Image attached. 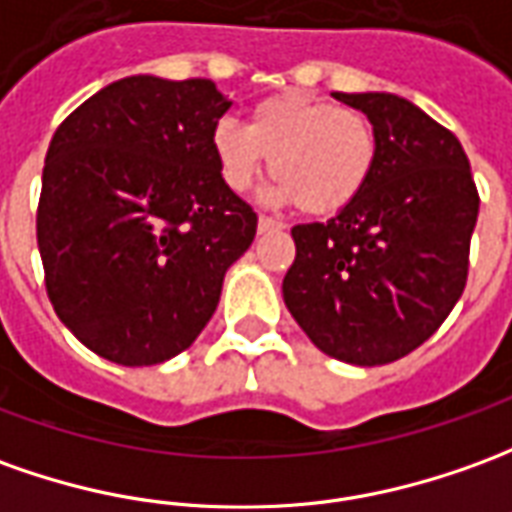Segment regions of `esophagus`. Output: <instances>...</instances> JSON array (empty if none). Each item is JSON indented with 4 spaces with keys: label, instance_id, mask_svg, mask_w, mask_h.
<instances>
[{
    "label": "esophagus",
    "instance_id": "esophagus-1",
    "mask_svg": "<svg viewBox=\"0 0 512 512\" xmlns=\"http://www.w3.org/2000/svg\"><path fill=\"white\" fill-rule=\"evenodd\" d=\"M257 230H260V232H280V230H285V224H282V221H277V219H271V216H260V219H257Z\"/></svg>",
    "mask_w": 512,
    "mask_h": 512
}]
</instances>
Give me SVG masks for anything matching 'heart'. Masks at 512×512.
I'll list each match as a JSON object with an SVG mask.
<instances>
[{"instance_id": "heart-1", "label": "heart", "mask_w": 512, "mask_h": 512, "mask_svg": "<svg viewBox=\"0 0 512 512\" xmlns=\"http://www.w3.org/2000/svg\"><path fill=\"white\" fill-rule=\"evenodd\" d=\"M224 185L244 194L271 157L274 202H296L307 216L349 207L371 180L377 135L371 121L332 99L288 91L257 102L246 127L219 121L210 135Z\"/></svg>"}]
</instances>
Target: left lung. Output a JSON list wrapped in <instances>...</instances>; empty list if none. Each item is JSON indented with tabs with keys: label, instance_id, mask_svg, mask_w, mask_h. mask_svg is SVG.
I'll return each mask as SVG.
<instances>
[{
	"label": "left lung",
	"instance_id": "1",
	"mask_svg": "<svg viewBox=\"0 0 512 512\" xmlns=\"http://www.w3.org/2000/svg\"><path fill=\"white\" fill-rule=\"evenodd\" d=\"M377 135L371 180L327 224H296L282 299L324 355L382 366L452 313L480 196L452 132L396 94H332Z\"/></svg>",
	"mask_w": 512,
	"mask_h": 512
}]
</instances>
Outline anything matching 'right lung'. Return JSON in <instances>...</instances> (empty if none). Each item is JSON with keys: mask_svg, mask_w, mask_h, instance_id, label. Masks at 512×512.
I'll use <instances>...</instances> for the list:
<instances>
[{"mask_svg": "<svg viewBox=\"0 0 512 512\" xmlns=\"http://www.w3.org/2000/svg\"><path fill=\"white\" fill-rule=\"evenodd\" d=\"M210 80L135 74L55 130L38 249L57 318L119 366L180 355L216 313L257 216L221 180L210 135L230 110Z\"/></svg>", "mask_w": 512, "mask_h": 512, "instance_id": "add662e5", "label": "right lung"}]
</instances>
